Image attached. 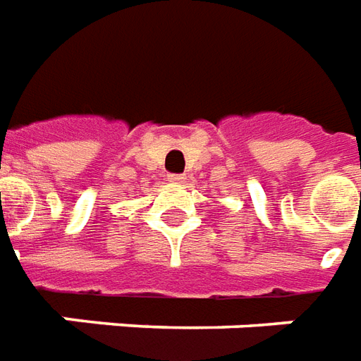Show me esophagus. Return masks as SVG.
<instances>
[{
	"label": "esophagus",
	"mask_w": 361,
	"mask_h": 361,
	"mask_svg": "<svg viewBox=\"0 0 361 361\" xmlns=\"http://www.w3.org/2000/svg\"><path fill=\"white\" fill-rule=\"evenodd\" d=\"M168 180L172 181V183H183L185 181V173H170Z\"/></svg>",
	"instance_id": "obj_1"
}]
</instances>
